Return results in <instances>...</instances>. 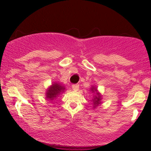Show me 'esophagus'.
<instances>
[{"label":"esophagus","instance_id":"obj_1","mask_svg":"<svg viewBox=\"0 0 151 151\" xmlns=\"http://www.w3.org/2000/svg\"><path fill=\"white\" fill-rule=\"evenodd\" d=\"M72 89L74 90V91H77V90L79 89V84H73V85L72 86Z\"/></svg>","mask_w":151,"mask_h":151}]
</instances>
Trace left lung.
Wrapping results in <instances>:
<instances>
[{"label":"left lung","instance_id":"obj_1","mask_svg":"<svg viewBox=\"0 0 151 151\" xmlns=\"http://www.w3.org/2000/svg\"><path fill=\"white\" fill-rule=\"evenodd\" d=\"M91 91H96V88L94 87V86H92V88H91ZM101 96H100L99 95V93H96V96H95V98L93 99V106L94 107H96V106H97L100 103H101Z\"/></svg>","mask_w":151,"mask_h":151}]
</instances>
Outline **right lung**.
Listing matches in <instances>:
<instances>
[{"label": "right lung", "instance_id": "1", "mask_svg": "<svg viewBox=\"0 0 151 151\" xmlns=\"http://www.w3.org/2000/svg\"><path fill=\"white\" fill-rule=\"evenodd\" d=\"M65 88L61 84L55 83L48 89L46 93V98L50 100H53L60 94V93L64 92Z\"/></svg>", "mask_w": 151, "mask_h": 151}]
</instances>
